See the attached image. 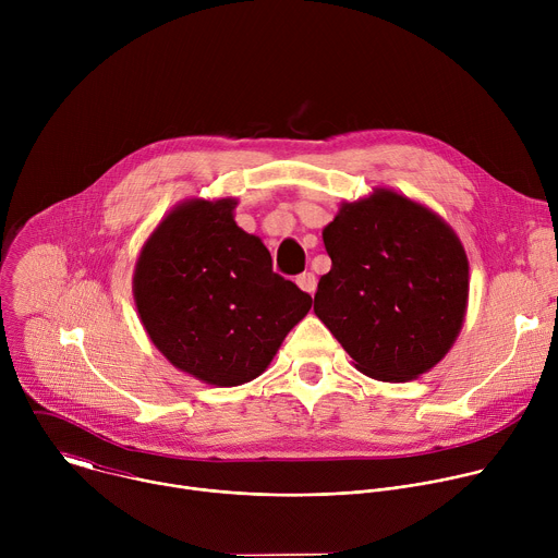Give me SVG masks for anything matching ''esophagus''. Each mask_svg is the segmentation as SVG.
<instances>
[{
	"label": "esophagus",
	"instance_id": "34e87169",
	"mask_svg": "<svg viewBox=\"0 0 558 558\" xmlns=\"http://www.w3.org/2000/svg\"><path fill=\"white\" fill-rule=\"evenodd\" d=\"M295 284H298L304 293L313 295V293H315V289H317V278H315V274L304 271V274H300V276L295 278Z\"/></svg>",
	"mask_w": 558,
	"mask_h": 558
}]
</instances>
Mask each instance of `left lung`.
I'll use <instances>...</instances> for the list:
<instances>
[{
  "mask_svg": "<svg viewBox=\"0 0 558 558\" xmlns=\"http://www.w3.org/2000/svg\"><path fill=\"white\" fill-rule=\"evenodd\" d=\"M331 271L313 311L379 381H409L437 366L457 342L468 308L470 267L454 229L430 207L375 187L342 203L323 229Z\"/></svg>",
  "mask_w": 558,
  "mask_h": 558,
  "instance_id": "obj_1",
  "label": "left lung"
}]
</instances>
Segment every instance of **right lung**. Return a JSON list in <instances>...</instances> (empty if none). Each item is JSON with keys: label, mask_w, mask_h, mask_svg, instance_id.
<instances>
[{"label": "right lung", "mask_w": 558, "mask_h": 558, "mask_svg": "<svg viewBox=\"0 0 558 558\" xmlns=\"http://www.w3.org/2000/svg\"><path fill=\"white\" fill-rule=\"evenodd\" d=\"M238 201L187 198L154 227L132 293L151 344L179 371L218 388L267 371L311 295L274 274L269 250L233 220Z\"/></svg>", "instance_id": "1"}]
</instances>
